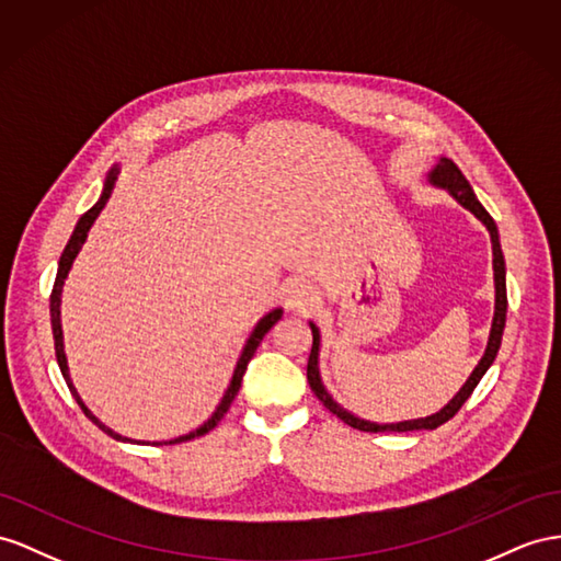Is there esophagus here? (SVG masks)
Instances as JSON below:
<instances>
[{
  "instance_id": "34e87169",
  "label": "esophagus",
  "mask_w": 561,
  "mask_h": 561,
  "mask_svg": "<svg viewBox=\"0 0 561 561\" xmlns=\"http://www.w3.org/2000/svg\"><path fill=\"white\" fill-rule=\"evenodd\" d=\"M308 298H310V291L306 289V286H291V291H289V304H291V308L306 306Z\"/></svg>"
}]
</instances>
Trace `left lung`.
<instances>
[{
    "mask_svg": "<svg viewBox=\"0 0 561 561\" xmlns=\"http://www.w3.org/2000/svg\"><path fill=\"white\" fill-rule=\"evenodd\" d=\"M428 182L436 184V186H443V190H448L459 204H462L467 210H471L477 218L485 225L488 232H491V241H493V272H495V314H493V327H491V336H488V346H485V353L481 357V363L477 365V369L471 371V377L467 379V383L459 389V393L450 400L448 405H445L440 412L431 414V417H424V420H412V422H398V424H375V422H365L360 417H355V414L346 412L341 405L334 403V398L327 393L324 383L320 379V367H318V355H320V332L318 327H314L310 322V329H312V351H310V357H308V383L312 393L320 398V403L336 414V417L341 422H346L348 426L353 428H360V431H371V434H377V431H420V428H436L440 424H445L448 420H453L455 414L459 412V408H462L467 403V398L473 393V389H477V383L481 381V377L488 371V367L493 365L495 355L500 351V341H502V332H505V318H507V286H505V255H502V249H500V237H497V227L493 222L491 215H488V210L479 204L477 194H473V190L469 186L467 178L462 175V170H459L450 158H440L438 165L428 172Z\"/></svg>",
    "mask_w": 561,
    "mask_h": 561,
    "instance_id": "1",
    "label": "left lung"
}]
</instances>
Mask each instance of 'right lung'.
<instances>
[{
	"label": "right lung",
	"mask_w": 561,
	"mask_h": 561,
	"mask_svg": "<svg viewBox=\"0 0 561 561\" xmlns=\"http://www.w3.org/2000/svg\"><path fill=\"white\" fill-rule=\"evenodd\" d=\"M116 180H118V168H111L108 178H106V182H104V192H102V198H99L96 204H94V206H92L88 213L82 215V218H80V220H78V225H76V229H73V237L68 239L66 249H64V253H61V261H59V272H56V282H54L51 298H49V312H51V332H54V351H56V363H59V369H61V375H64V379H66V383H68L70 393H73V398L78 400V405L82 408V412L88 414V417H90V420H92V422H94L99 428H102L104 434L113 436V438H116V440H130V438H125V436L116 434V431H111L106 424L99 422V420L94 417V414L88 410V405H84L82 400H80V396H78V391H76V386H73V381H70V375H68V363H66V353H64V332H61V291H64V282H66V277H68V270H70V265H73V261H76V255H78V253H80V249H82L84 239H88L90 227L94 225V220L99 218V213L104 210L106 201L111 198V194H113V186H116ZM279 320H282V308H277V310L267 312L265 318L255 324L253 334L249 336L247 346H243V351H241V357H239L237 369H234V377H232V381H229V386H227V391H225V396H222V400H220L218 410L213 412V417H210L206 424H201L196 431H192V434L180 436V438H175V440H165V445H168V443H182V440H192V438H196V436H204V434H208L210 428L218 426V422L225 417L227 410H229V405H232L234 396H237V393H239V389H241L243 371H247V367H249V363H251V357H253L255 348L261 346L263 336H265V334L270 332V329L275 327ZM158 445H161V443H158Z\"/></svg>",
	"instance_id": "obj_1"
}]
</instances>
